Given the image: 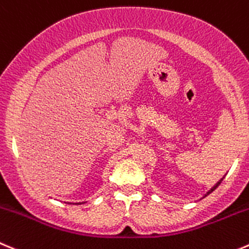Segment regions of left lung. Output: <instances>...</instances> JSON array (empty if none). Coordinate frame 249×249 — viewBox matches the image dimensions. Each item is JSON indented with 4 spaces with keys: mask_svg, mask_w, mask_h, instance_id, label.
Segmentation results:
<instances>
[{
    "mask_svg": "<svg viewBox=\"0 0 249 249\" xmlns=\"http://www.w3.org/2000/svg\"><path fill=\"white\" fill-rule=\"evenodd\" d=\"M222 179H224V177H222V178H221V179H220V181H217V182H216V184H214V186H213V187H212V188H210V189H209V191H208V192H207V193H205V194H204V197H207L208 194H210V193H212V192H213V191H215V189H216V188H217V186H219V184H220V183H221V181H222ZM204 197H203V198H204Z\"/></svg>",
    "mask_w": 249,
    "mask_h": 249,
    "instance_id": "left-lung-1",
    "label": "left lung"
}]
</instances>
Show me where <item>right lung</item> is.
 <instances>
[{"instance_id": "1", "label": "right lung", "mask_w": 249, "mask_h": 249, "mask_svg": "<svg viewBox=\"0 0 249 249\" xmlns=\"http://www.w3.org/2000/svg\"><path fill=\"white\" fill-rule=\"evenodd\" d=\"M79 204H80V203H79Z\"/></svg>"}]
</instances>
